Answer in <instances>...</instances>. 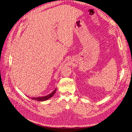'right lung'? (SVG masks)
Segmentation results:
<instances>
[{"instance_id":"add662e5","label":"right lung","mask_w":132,"mask_h":132,"mask_svg":"<svg viewBox=\"0 0 132 132\" xmlns=\"http://www.w3.org/2000/svg\"><path fill=\"white\" fill-rule=\"evenodd\" d=\"M57 89V88H56ZM56 89H55L52 93H51L50 94L45 96H42V97H31V99L34 100H36L38 101H46L47 100L51 98L54 95L55 91H56Z\"/></svg>"}]
</instances>
